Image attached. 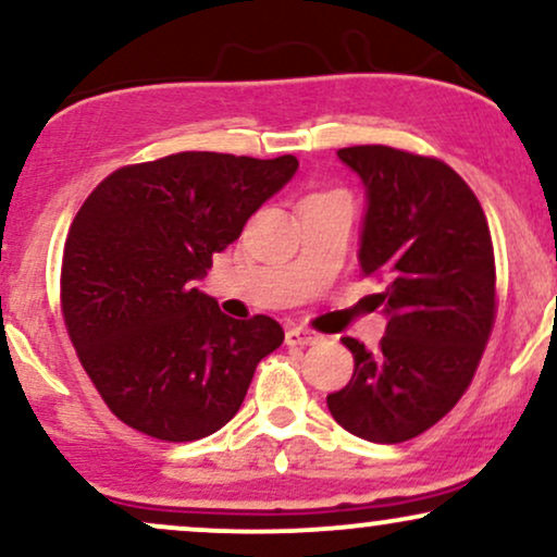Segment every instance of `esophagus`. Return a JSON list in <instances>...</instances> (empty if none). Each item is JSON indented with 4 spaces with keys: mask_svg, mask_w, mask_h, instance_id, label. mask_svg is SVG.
Segmentation results:
<instances>
[{
    "mask_svg": "<svg viewBox=\"0 0 557 557\" xmlns=\"http://www.w3.org/2000/svg\"><path fill=\"white\" fill-rule=\"evenodd\" d=\"M285 343L287 345H317V343H322V335H319V332H311V330H306V327H290L285 332Z\"/></svg>",
    "mask_w": 557,
    "mask_h": 557,
    "instance_id": "1",
    "label": "esophagus"
}]
</instances>
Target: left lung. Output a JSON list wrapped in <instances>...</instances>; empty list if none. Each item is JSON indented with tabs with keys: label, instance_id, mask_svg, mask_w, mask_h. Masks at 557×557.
<instances>
[{
	"label": "left lung",
	"instance_id": "left-lung-1",
	"mask_svg": "<svg viewBox=\"0 0 557 557\" xmlns=\"http://www.w3.org/2000/svg\"><path fill=\"white\" fill-rule=\"evenodd\" d=\"M337 159L361 177L367 212L359 264L385 280L380 350L343 337L354 376L327 395L332 419L369 443H406L461 400L495 322V253L487 216L456 170L389 146Z\"/></svg>",
	"mask_w": 557,
	"mask_h": 557
}]
</instances>
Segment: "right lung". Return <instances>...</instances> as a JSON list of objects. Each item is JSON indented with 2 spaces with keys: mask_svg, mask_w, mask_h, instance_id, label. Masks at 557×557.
Masks as SVG:
<instances>
[{
  "mask_svg": "<svg viewBox=\"0 0 557 557\" xmlns=\"http://www.w3.org/2000/svg\"><path fill=\"white\" fill-rule=\"evenodd\" d=\"M298 159L183 151L112 172L75 214L62 314L110 411L190 443L238 413L257 363L283 343L272 317L233 319L196 287Z\"/></svg>",
  "mask_w": 557,
  "mask_h": 557,
  "instance_id": "1",
  "label": "right lung"
}]
</instances>
